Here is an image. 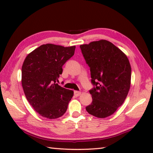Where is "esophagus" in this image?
Instances as JSON below:
<instances>
[{"label":"esophagus","mask_w":153,"mask_h":153,"mask_svg":"<svg viewBox=\"0 0 153 153\" xmlns=\"http://www.w3.org/2000/svg\"><path fill=\"white\" fill-rule=\"evenodd\" d=\"M81 95V92L80 91H74V95L76 97H78Z\"/></svg>","instance_id":"34e87169"}]
</instances>
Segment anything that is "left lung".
Segmentation results:
<instances>
[{"mask_svg": "<svg viewBox=\"0 0 153 153\" xmlns=\"http://www.w3.org/2000/svg\"><path fill=\"white\" fill-rule=\"evenodd\" d=\"M89 65L92 102L86 107L91 115L105 118L113 114L124 102L131 85V68L123 52L108 41L101 39L80 45Z\"/></svg>", "mask_w": 153, "mask_h": 153, "instance_id": "8db88e82", "label": "left lung"}]
</instances>
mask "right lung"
I'll list each match as a JSON object with an SVG mask.
<instances>
[{
  "label": "right lung",
  "mask_w": 153,
  "mask_h": 153,
  "mask_svg": "<svg viewBox=\"0 0 153 153\" xmlns=\"http://www.w3.org/2000/svg\"><path fill=\"white\" fill-rule=\"evenodd\" d=\"M76 46L64 47L48 43L28 54L22 67V85L31 106L48 119L66 112L74 91L60 86L62 66L74 54Z\"/></svg>",
  "instance_id": "obj_1"
}]
</instances>
